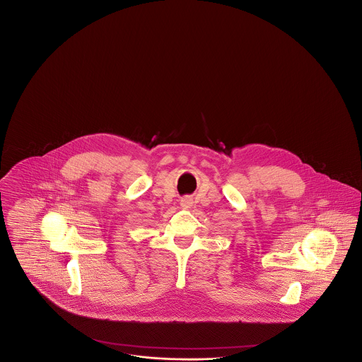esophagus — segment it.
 <instances>
[{
  "label": "esophagus",
  "instance_id": "34e87169",
  "mask_svg": "<svg viewBox=\"0 0 362 362\" xmlns=\"http://www.w3.org/2000/svg\"><path fill=\"white\" fill-rule=\"evenodd\" d=\"M180 206L183 207V209H189V207L192 206V201H191V198H189V197L183 198V199L180 201Z\"/></svg>",
  "mask_w": 362,
  "mask_h": 362
}]
</instances>
